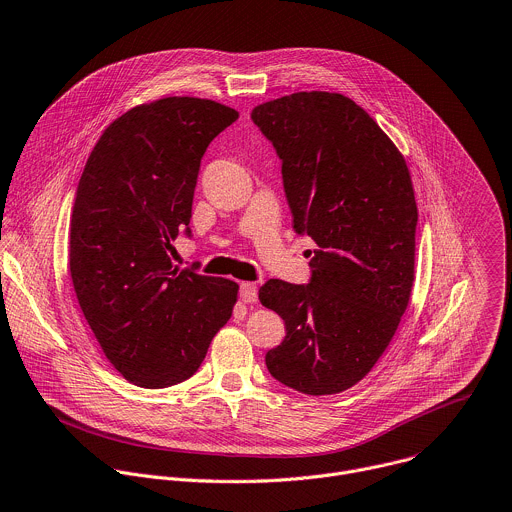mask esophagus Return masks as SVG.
Returning a JSON list of instances; mask_svg holds the SVG:
<instances>
[{
	"label": "esophagus",
	"instance_id": "1",
	"mask_svg": "<svg viewBox=\"0 0 512 512\" xmlns=\"http://www.w3.org/2000/svg\"><path fill=\"white\" fill-rule=\"evenodd\" d=\"M239 295H241V301L245 303H255L257 301V285L255 283H241L239 287Z\"/></svg>",
	"mask_w": 512,
	"mask_h": 512
}]
</instances>
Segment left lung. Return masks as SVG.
I'll return each instance as SVG.
<instances>
[{"instance_id":"left-lung-1","label":"left lung","mask_w":512,"mask_h":512,"mask_svg":"<svg viewBox=\"0 0 512 512\" xmlns=\"http://www.w3.org/2000/svg\"><path fill=\"white\" fill-rule=\"evenodd\" d=\"M273 144L307 285L269 279L259 301L285 321L269 374L301 394H339L380 360L408 307L418 209L410 170L376 120L344 94L297 92L251 112Z\"/></svg>"}]
</instances>
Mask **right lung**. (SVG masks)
<instances>
[{"label": "right lung", "instance_id": "right-lung-1", "mask_svg": "<svg viewBox=\"0 0 512 512\" xmlns=\"http://www.w3.org/2000/svg\"><path fill=\"white\" fill-rule=\"evenodd\" d=\"M239 112L170 96L136 106L100 136L70 221V275L108 362L140 388L189 380L229 321L239 285L173 263L191 237L201 158Z\"/></svg>", "mask_w": 512, "mask_h": 512}]
</instances>
